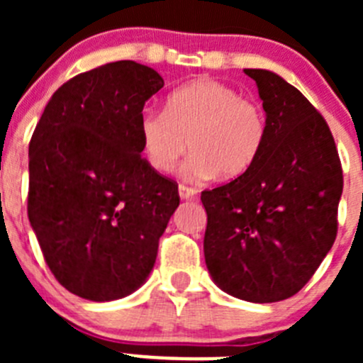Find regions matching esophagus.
Wrapping results in <instances>:
<instances>
[{
  "mask_svg": "<svg viewBox=\"0 0 363 363\" xmlns=\"http://www.w3.org/2000/svg\"><path fill=\"white\" fill-rule=\"evenodd\" d=\"M196 195V189L195 188H189L186 184H179V196L182 200H189V199H195Z\"/></svg>",
  "mask_w": 363,
  "mask_h": 363,
  "instance_id": "esophagus-1",
  "label": "esophagus"
}]
</instances>
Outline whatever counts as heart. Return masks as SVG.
I'll list each match as a JSON object with an SVG mask.
<instances>
[{"mask_svg": "<svg viewBox=\"0 0 363 363\" xmlns=\"http://www.w3.org/2000/svg\"><path fill=\"white\" fill-rule=\"evenodd\" d=\"M147 163L168 174L184 156L189 179H235L246 174L262 152L267 116L262 105L214 79L184 84L167 98L164 112L145 111L138 121Z\"/></svg>", "mask_w": 363, "mask_h": 363, "instance_id": "heart-1", "label": "heart"}]
</instances>
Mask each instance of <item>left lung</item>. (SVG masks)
Here are the masks:
<instances>
[{
  "mask_svg": "<svg viewBox=\"0 0 363 363\" xmlns=\"http://www.w3.org/2000/svg\"><path fill=\"white\" fill-rule=\"evenodd\" d=\"M267 113L262 152L246 174L202 191L203 255L214 283L256 303L298 294L337 235L342 168L327 121L269 69H244Z\"/></svg>",
  "mask_w": 363,
  "mask_h": 363,
  "instance_id": "8db88e82",
  "label": "left lung"
}]
</instances>
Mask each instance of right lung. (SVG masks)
<instances>
[{"instance_id":"obj_1","label":"right lung","mask_w":363,"mask_h":363,"mask_svg":"<svg viewBox=\"0 0 363 363\" xmlns=\"http://www.w3.org/2000/svg\"><path fill=\"white\" fill-rule=\"evenodd\" d=\"M163 84L135 61L79 73L33 131L28 218L50 272L73 295L123 298L155 267L179 191L140 158L138 121Z\"/></svg>"}]
</instances>
